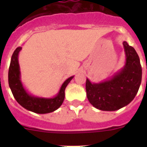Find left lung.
<instances>
[{
    "label": "left lung",
    "mask_w": 147,
    "mask_h": 147,
    "mask_svg": "<svg viewBox=\"0 0 147 147\" xmlns=\"http://www.w3.org/2000/svg\"><path fill=\"white\" fill-rule=\"evenodd\" d=\"M126 54V65L113 79L99 84H92L87 79V97L96 108L114 111L132 102L137 94L142 77L139 57L134 48L123 42Z\"/></svg>",
    "instance_id": "1"
}]
</instances>
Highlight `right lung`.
<instances>
[{"label": "right lung", "instance_id": "1", "mask_svg": "<svg viewBox=\"0 0 147 147\" xmlns=\"http://www.w3.org/2000/svg\"><path fill=\"white\" fill-rule=\"evenodd\" d=\"M21 47H18L11 56L9 68V85L17 102L26 110L36 113H49L59 108L65 98V90L74 76L68 78L62 84L59 93L52 98H37L26 93L20 80L18 54Z\"/></svg>", "mask_w": 147, "mask_h": 147}]
</instances>
